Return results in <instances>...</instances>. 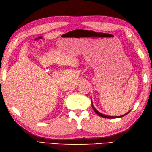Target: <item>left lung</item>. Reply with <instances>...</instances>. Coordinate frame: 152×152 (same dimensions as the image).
<instances>
[{
  "label": "left lung",
  "mask_w": 152,
  "mask_h": 152,
  "mask_svg": "<svg viewBox=\"0 0 152 152\" xmlns=\"http://www.w3.org/2000/svg\"><path fill=\"white\" fill-rule=\"evenodd\" d=\"M91 106H92V108H93V110L94 111L95 113H96L97 115H98L99 116H102V117H103V118H120V117H121V116H125V115H127V114L129 113V112H128V113H126L125 115H123V116H107V115H103L102 113H99V111H97L96 109L94 108V106H93V104H91Z\"/></svg>",
  "instance_id": "8db88e82"
}]
</instances>
